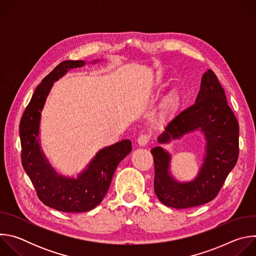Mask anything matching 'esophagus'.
Wrapping results in <instances>:
<instances>
[{"label": "esophagus", "mask_w": 256, "mask_h": 256, "mask_svg": "<svg viewBox=\"0 0 256 256\" xmlns=\"http://www.w3.org/2000/svg\"><path fill=\"white\" fill-rule=\"evenodd\" d=\"M151 138V136L148 134H140L138 138V144L140 146H142V147H144V146L147 144L149 142Z\"/></svg>", "instance_id": "esophagus-1"}]
</instances>
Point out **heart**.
<instances>
[{
	"instance_id": "b5f03b06",
	"label": "heart",
	"mask_w": 256,
	"mask_h": 256,
	"mask_svg": "<svg viewBox=\"0 0 256 256\" xmlns=\"http://www.w3.org/2000/svg\"><path fill=\"white\" fill-rule=\"evenodd\" d=\"M178 103V97L176 95H173L171 96L168 101H167V104H166V109L167 110H171V109H173Z\"/></svg>"
}]
</instances>
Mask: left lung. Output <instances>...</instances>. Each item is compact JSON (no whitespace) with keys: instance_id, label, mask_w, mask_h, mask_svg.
Listing matches in <instances>:
<instances>
[{"instance_id":"obj_1","label":"left lung","mask_w":256,"mask_h":256,"mask_svg":"<svg viewBox=\"0 0 256 256\" xmlns=\"http://www.w3.org/2000/svg\"><path fill=\"white\" fill-rule=\"evenodd\" d=\"M206 138V155L198 176L179 182L170 173L171 155L162 147L151 150L155 165L154 190L159 200L174 208H188L214 200L235 167L239 155V124L225 91L212 70L202 77L196 103L173 118L158 136L167 144L194 130Z\"/></svg>"}]
</instances>
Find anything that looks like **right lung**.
Segmentation results:
<instances>
[{"label": "right lung", "mask_w": 256, "mask_h": 256, "mask_svg": "<svg viewBox=\"0 0 256 256\" xmlns=\"http://www.w3.org/2000/svg\"><path fill=\"white\" fill-rule=\"evenodd\" d=\"M98 60H94L96 62ZM84 60H64L58 64L35 89L20 122L21 161L40 200L48 206L64 212L94 208L106 194L114 171L132 151V142L122 140L101 149L77 178L58 174L40 144L42 112L54 83Z\"/></svg>", "instance_id": "add662e5"}]
</instances>
